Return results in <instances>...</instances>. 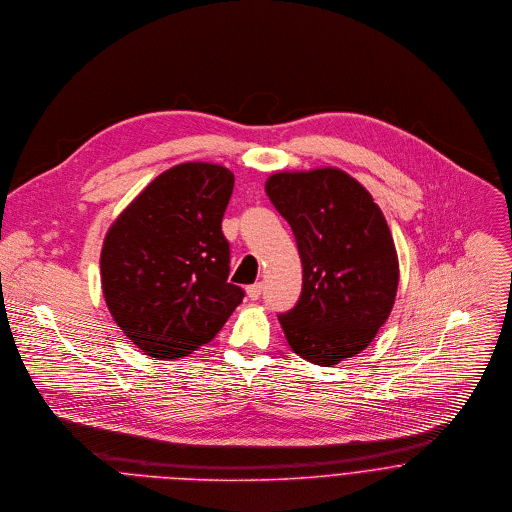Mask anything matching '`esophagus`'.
Listing matches in <instances>:
<instances>
[{
  "mask_svg": "<svg viewBox=\"0 0 512 512\" xmlns=\"http://www.w3.org/2000/svg\"><path fill=\"white\" fill-rule=\"evenodd\" d=\"M246 294H248L250 300H258L260 294H262V284H252V286H248V288H246Z\"/></svg>",
  "mask_w": 512,
  "mask_h": 512,
  "instance_id": "1",
  "label": "esophagus"
}]
</instances>
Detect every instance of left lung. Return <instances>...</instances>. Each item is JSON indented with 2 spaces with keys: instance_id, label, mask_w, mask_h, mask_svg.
<instances>
[{
  "instance_id": "left-lung-1",
  "label": "left lung",
  "mask_w": 512,
  "mask_h": 512,
  "mask_svg": "<svg viewBox=\"0 0 512 512\" xmlns=\"http://www.w3.org/2000/svg\"><path fill=\"white\" fill-rule=\"evenodd\" d=\"M266 194L294 230L302 296L278 316L294 353L332 367L387 322L399 286L391 230L369 190L336 167L274 172Z\"/></svg>"
}]
</instances>
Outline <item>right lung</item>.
<instances>
[{"mask_svg": "<svg viewBox=\"0 0 512 512\" xmlns=\"http://www.w3.org/2000/svg\"><path fill=\"white\" fill-rule=\"evenodd\" d=\"M234 174L190 161L161 172L109 226L101 248L105 304L141 351L178 359L212 340L240 306L228 282L222 216Z\"/></svg>", "mask_w": 512, "mask_h": 512, "instance_id": "add662e5", "label": "right lung"}]
</instances>
